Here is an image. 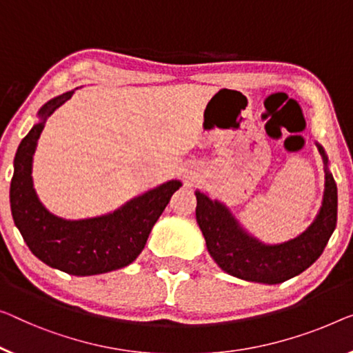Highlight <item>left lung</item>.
<instances>
[{"instance_id": "1", "label": "left lung", "mask_w": 353, "mask_h": 353, "mask_svg": "<svg viewBox=\"0 0 353 353\" xmlns=\"http://www.w3.org/2000/svg\"><path fill=\"white\" fill-rule=\"evenodd\" d=\"M325 163V193L317 217L303 234L283 244L268 245L250 236L222 203L196 194V222L206 239L208 252L228 274L249 282H285L301 274L322 255L338 220V188L328 171V157L317 144Z\"/></svg>"}]
</instances>
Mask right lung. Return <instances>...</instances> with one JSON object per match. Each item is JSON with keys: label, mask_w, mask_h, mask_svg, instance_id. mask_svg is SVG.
Returning <instances> with one entry per match:
<instances>
[{"label": "right lung", "mask_w": 353, "mask_h": 353, "mask_svg": "<svg viewBox=\"0 0 353 353\" xmlns=\"http://www.w3.org/2000/svg\"><path fill=\"white\" fill-rule=\"evenodd\" d=\"M72 93L46 103L38 112L41 122L20 143L10 181V210L26 245L41 261L72 276H93L120 270L138 259L155 222L182 183H163L101 217L65 220L50 214L34 192L31 166L47 117Z\"/></svg>", "instance_id": "right-lung-1"}]
</instances>
